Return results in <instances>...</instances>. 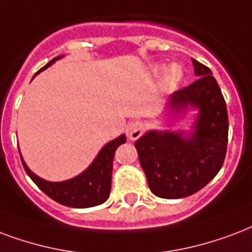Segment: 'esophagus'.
<instances>
[{"mask_svg":"<svg viewBox=\"0 0 252 252\" xmlns=\"http://www.w3.org/2000/svg\"><path fill=\"white\" fill-rule=\"evenodd\" d=\"M126 136L129 137V140H137L144 133L145 130V126L141 122H130L126 128Z\"/></svg>","mask_w":252,"mask_h":252,"instance_id":"34e87169","label":"esophagus"}]
</instances>
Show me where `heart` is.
Masks as SVG:
<instances>
[{
    "instance_id": "b5f03b06",
    "label": "heart",
    "mask_w": 252,
    "mask_h": 252,
    "mask_svg": "<svg viewBox=\"0 0 252 252\" xmlns=\"http://www.w3.org/2000/svg\"><path fill=\"white\" fill-rule=\"evenodd\" d=\"M160 70L161 68L158 67L157 71ZM182 75H184V72H182V67L180 66V64H177V63L170 64V66L164 71V75H162V86H164V88L170 90V88L176 87V86L181 82Z\"/></svg>"
}]
</instances>
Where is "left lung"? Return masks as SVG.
<instances>
[{
    "mask_svg": "<svg viewBox=\"0 0 252 252\" xmlns=\"http://www.w3.org/2000/svg\"><path fill=\"white\" fill-rule=\"evenodd\" d=\"M198 76L169 99V108L181 112L189 105L198 116L189 137L184 132L151 130L134 147L152 193L160 198L191 195L216 177L227 151L228 116L226 101L209 67L191 59Z\"/></svg>",
    "mask_w": 252,
    "mask_h": 252,
    "instance_id": "obj_1",
    "label": "left lung"
}]
</instances>
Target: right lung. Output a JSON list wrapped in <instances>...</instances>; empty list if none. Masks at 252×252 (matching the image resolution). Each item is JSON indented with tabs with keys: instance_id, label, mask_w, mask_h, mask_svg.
Instances as JSON below:
<instances>
[{
	"instance_id": "obj_1",
	"label": "right lung",
	"mask_w": 252,
	"mask_h": 252,
	"mask_svg": "<svg viewBox=\"0 0 252 252\" xmlns=\"http://www.w3.org/2000/svg\"><path fill=\"white\" fill-rule=\"evenodd\" d=\"M59 58L61 57L54 58L53 61H50L42 70L51 66ZM126 141V137L124 134H122L118 139L109 141L99 152V155L96 156L94 162L82 174L63 182L46 181L43 178L35 176L28 168L22 156H21V161H22V165L29 174V177L32 178L34 184L51 199L57 201L61 205H64V206L76 207V209L92 207L105 202L109 197L113 156H115L116 149Z\"/></svg>"
}]
</instances>
